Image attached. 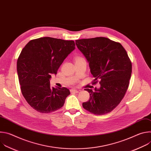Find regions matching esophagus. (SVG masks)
Masks as SVG:
<instances>
[{
    "instance_id": "34e87169",
    "label": "esophagus",
    "mask_w": 151,
    "mask_h": 151,
    "mask_svg": "<svg viewBox=\"0 0 151 151\" xmlns=\"http://www.w3.org/2000/svg\"><path fill=\"white\" fill-rule=\"evenodd\" d=\"M70 92H71V93H78L79 92V91H78V90H75V89H72V90H70Z\"/></svg>"
}]
</instances>
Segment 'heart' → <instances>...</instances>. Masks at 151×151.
<instances>
[{
  "label": "heart",
  "instance_id": "obj_1",
  "mask_svg": "<svg viewBox=\"0 0 151 151\" xmlns=\"http://www.w3.org/2000/svg\"><path fill=\"white\" fill-rule=\"evenodd\" d=\"M78 58H79V57H78Z\"/></svg>",
  "mask_w": 151,
  "mask_h": 151
}]
</instances>
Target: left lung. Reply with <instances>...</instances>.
<instances>
[{
	"mask_svg": "<svg viewBox=\"0 0 151 151\" xmlns=\"http://www.w3.org/2000/svg\"><path fill=\"white\" fill-rule=\"evenodd\" d=\"M76 45L89 63L91 73L100 81V87L85 89L90 99L82 103L83 108L96 115L112 111L124 97L130 79L132 64L125 50L119 42L97 37L76 40Z\"/></svg>",
	"mask_w": 151,
	"mask_h": 151,
	"instance_id": "1",
	"label": "left lung"
}]
</instances>
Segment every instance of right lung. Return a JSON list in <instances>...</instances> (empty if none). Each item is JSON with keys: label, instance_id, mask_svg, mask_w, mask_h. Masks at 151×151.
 <instances>
[{"label": "right lung", "instance_id": "obj_1", "mask_svg": "<svg viewBox=\"0 0 151 151\" xmlns=\"http://www.w3.org/2000/svg\"><path fill=\"white\" fill-rule=\"evenodd\" d=\"M75 49L73 40L44 37L31 40L21 51L17 64L20 88L36 111L48 114L63 106L69 90L51 87L50 79Z\"/></svg>", "mask_w": 151, "mask_h": 151}]
</instances>
